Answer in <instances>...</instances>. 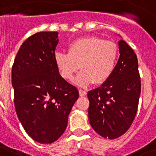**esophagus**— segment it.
I'll return each mask as SVG.
<instances>
[{
    "label": "esophagus",
    "instance_id": "obj_1",
    "mask_svg": "<svg viewBox=\"0 0 156 156\" xmlns=\"http://www.w3.org/2000/svg\"><path fill=\"white\" fill-rule=\"evenodd\" d=\"M87 94V92L84 91V90H82V89H79V95L83 97V96H85Z\"/></svg>",
    "mask_w": 156,
    "mask_h": 156
}]
</instances>
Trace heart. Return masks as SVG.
<instances>
[{"instance_id": "1", "label": "heart", "mask_w": 156, "mask_h": 156, "mask_svg": "<svg viewBox=\"0 0 156 156\" xmlns=\"http://www.w3.org/2000/svg\"><path fill=\"white\" fill-rule=\"evenodd\" d=\"M68 51L56 52L55 63L62 77L67 80H72L80 68L82 71L75 78L78 86L105 83L113 74L119 57L115 42L96 37L75 40L69 44Z\"/></svg>"}]
</instances>
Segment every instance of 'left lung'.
Listing matches in <instances>:
<instances>
[{"mask_svg":"<svg viewBox=\"0 0 156 156\" xmlns=\"http://www.w3.org/2000/svg\"><path fill=\"white\" fill-rule=\"evenodd\" d=\"M119 58L108 81L88 93V119L102 137L114 140L124 134L136 115L141 83L137 57L119 41Z\"/></svg>","mask_w":156,"mask_h":156,"instance_id":"left-lung-1","label":"left lung"}]
</instances>
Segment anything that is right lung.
Segmentation results:
<instances>
[{
	"label": "right lung",
	"mask_w": 156,
	"mask_h": 156,
	"mask_svg": "<svg viewBox=\"0 0 156 156\" xmlns=\"http://www.w3.org/2000/svg\"><path fill=\"white\" fill-rule=\"evenodd\" d=\"M58 32H41L19 49L12 71L16 115L26 132L41 144L64 133L78 91L62 78L55 63Z\"/></svg>",
	"instance_id": "add662e5"
}]
</instances>
